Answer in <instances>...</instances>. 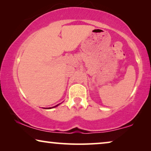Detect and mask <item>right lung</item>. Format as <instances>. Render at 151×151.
Returning <instances> with one entry per match:
<instances>
[{"label":"right lung","instance_id":"obj_1","mask_svg":"<svg viewBox=\"0 0 151 151\" xmlns=\"http://www.w3.org/2000/svg\"><path fill=\"white\" fill-rule=\"evenodd\" d=\"M61 104V103H60V104H58V105H55V106H54V107H48V108H44V109H51V108H54V107H58L59 105H60Z\"/></svg>","mask_w":151,"mask_h":151}]
</instances>
